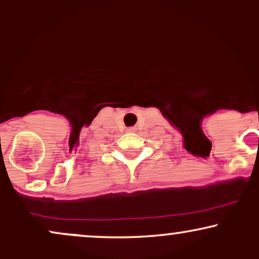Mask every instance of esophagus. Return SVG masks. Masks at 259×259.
Segmentation results:
<instances>
[{
	"mask_svg": "<svg viewBox=\"0 0 259 259\" xmlns=\"http://www.w3.org/2000/svg\"><path fill=\"white\" fill-rule=\"evenodd\" d=\"M136 130V127H134V126H132V127H127L126 129V132L127 133H134Z\"/></svg>",
	"mask_w": 259,
	"mask_h": 259,
	"instance_id": "1",
	"label": "esophagus"
}]
</instances>
